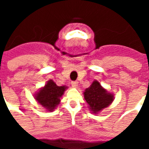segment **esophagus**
I'll return each mask as SVG.
<instances>
[{"mask_svg":"<svg viewBox=\"0 0 149 149\" xmlns=\"http://www.w3.org/2000/svg\"><path fill=\"white\" fill-rule=\"evenodd\" d=\"M77 85H78V83L77 81H72V86L73 88H77Z\"/></svg>","mask_w":149,"mask_h":149,"instance_id":"34e87169","label":"esophagus"}]
</instances>
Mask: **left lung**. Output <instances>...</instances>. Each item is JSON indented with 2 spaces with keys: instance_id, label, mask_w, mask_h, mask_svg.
Masks as SVG:
<instances>
[{
  "instance_id": "obj_1",
  "label": "left lung",
  "mask_w": 149,
  "mask_h": 149,
  "mask_svg": "<svg viewBox=\"0 0 149 149\" xmlns=\"http://www.w3.org/2000/svg\"><path fill=\"white\" fill-rule=\"evenodd\" d=\"M84 96L89 110L93 114L99 113L110 106L115 98L114 95L107 92L97 80H95L90 86L84 91Z\"/></svg>"
}]
</instances>
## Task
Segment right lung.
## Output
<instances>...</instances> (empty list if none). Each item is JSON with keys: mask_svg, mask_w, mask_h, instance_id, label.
<instances>
[{"mask_svg": "<svg viewBox=\"0 0 149 149\" xmlns=\"http://www.w3.org/2000/svg\"><path fill=\"white\" fill-rule=\"evenodd\" d=\"M68 86H59L53 80L47 81L43 87L40 88L34 95V98L38 103L42 106L46 111L52 112L60 104V98L65 93Z\"/></svg>", "mask_w": 149, "mask_h": 149, "instance_id": "add662e5", "label": "right lung"}]
</instances>
